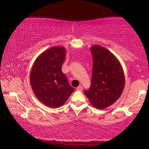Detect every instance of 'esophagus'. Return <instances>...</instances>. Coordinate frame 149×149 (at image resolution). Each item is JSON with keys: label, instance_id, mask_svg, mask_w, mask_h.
I'll return each mask as SVG.
<instances>
[{"label": "esophagus", "instance_id": "esophagus-1", "mask_svg": "<svg viewBox=\"0 0 149 149\" xmlns=\"http://www.w3.org/2000/svg\"><path fill=\"white\" fill-rule=\"evenodd\" d=\"M77 91H82L83 90V87L82 86H79V87H77Z\"/></svg>", "mask_w": 149, "mask_h": 149}]
</instances>
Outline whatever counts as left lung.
Returning <instances> with one entry per match:
<instances>
[{"label":"left lung","mask_w":149,"mask_h":149,"mask_svg":"<svg viewBox=\"0 0 149 149\" xmlns=\"http://www.w3.org/2000/svg\"><path fill=\"white\" fill-rule=\"evenodd\" d=\"M90 50L93 60L91 83L84 93L93 107L104 109L115 103L122 94L124 72L121 63L107 49L96 45Z\"/></svg>","instance_id":"obj_1"}]
</instances>
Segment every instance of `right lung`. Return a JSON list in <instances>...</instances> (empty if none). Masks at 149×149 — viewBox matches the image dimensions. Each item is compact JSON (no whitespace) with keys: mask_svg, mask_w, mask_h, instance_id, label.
Returning a JSON list of instances; mask_svg holds the SVG:
<instances>
[{"mask_svg":"<svg viewBox=\"0 0 149 149\" xmlns=\"http://www.w3.org/2000/svg\"><path fill=\"white\" fill-rule=\"evenodd\" d=\"M66 49L52 47L45 51L34 61L30 81L36 97L47 107H62L74 89L62 71Z\"/></svg>","mask_w":149,"mask_h":149,"instance_id":"add662e5","label":"right lung"}]
</instances>
